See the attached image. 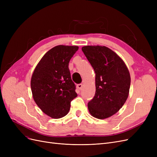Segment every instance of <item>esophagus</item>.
<instances>
[{"mask_svg":"<svg viewBox=\"0 0 157 157\" xmlns=\"http://www.w3.org/2000/svg\"><path fill=\"white\" fill-rule=\"evenodd\" d=\"M82 87H83V84H77V88H78L80 90H82Z\"/></svg>","mask_w":157,"mask_h":157,"instance_id":"esophagus-1","label":"esophagus"}]
</instances>
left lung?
<instances>
[{"instance_id":"obj_1","label":"left lung","mask_w":157,"mask_h":157,"mask_svg":"<svg viewBox=\"0 0 157 157\" xmlns=\"http://www.w3.org/2000/svg\"><path fill=\"white\" fill-rule=\"evenodd\" d=\"M82 50L96 73V93L88 103L92 117L104 119L117 113L129 95L130 75L125 63L106 46H85Z\"/></svg>"}]
</instances>
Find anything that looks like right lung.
<instances>
[{"instance_id": "1", "label": "right lung", "mask_w": 157, "mask_h": 157, "mask_svg": "<svg viewBox=\"0 0 157 157\" xmlns=\"http://www.w3.org/2000/svg\"><path fill=\"white\" fill-rule=\"evenodd\" d=\"M78 49L77 46H56L46 52L33 71L31 80L33 99L51 118L65 117L71 101L77 96L69 63Z\"/></svg>"}]
</instances>
